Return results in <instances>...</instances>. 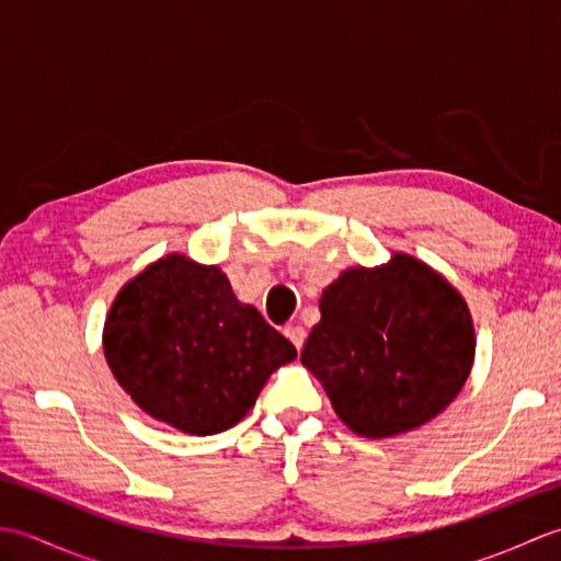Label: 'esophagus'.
I'll list each match as a JSON object with an SVG mask.
<instances>
[{
	"mask_svg": "<svg viewBox=\"0 0 561 561\" xmlns=\"http://www.w3.org/2000/svg\"><path fill=\"white\" fill-rule=\"evenodd\" d=\"M284 335H287L289 340H291V344L296 350H301L304 347V342H306V330L299 325V323H294V325H287L284 328Z\"/></svg>",
	"mask_w": 561,
	"mask_h": 561,
	"instance_id": "esophagus-1",
	"label": "esophagus"
}]
</instances>
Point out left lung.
Wrapping results in <instances>:
<instances>
[{
	"mask_svg": "<svg viewBox=\"0 0 561 561\" xmlns=\"http://www.w3.org/2000/svg\"><path fill=\"white\" fill-rule=\"evenodd\" d=\"M472 356L462 296L424 262L396 255L330 284L301 362L352 432L386 438L444 412L468 380Z\"/></svg>",
	"mask_w": 561,
	"mask_h": 561,
	"instance_id": "1",
	"label": "left lung"
}]
</instances>
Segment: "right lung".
<instances>
[{
    "instance_id": "add662e5",
    "label": "right lung",
    "mask_w": 561,
    "mask_h": 561,
    "mask_svg": "<svg viewBox=\"0 0 561 561\" xmlns=\"http://www.w3.org/2000/svg\"><path fill=\"white\" fill-rule=\"evenodd\" d=\"M117 378L153 420L195 436L219 434L253 408L294 344L241 304L219 267L185 255L153 262L125 284L103 330Z\"/></svg>"
}]
</instances>
